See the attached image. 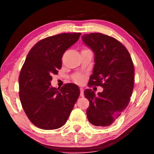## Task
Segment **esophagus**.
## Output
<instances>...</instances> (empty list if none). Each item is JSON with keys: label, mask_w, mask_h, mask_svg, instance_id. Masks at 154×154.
Listing matches in <instances>:
<instances>
[{"label": "esophagus", "mask_w": 154, "mask_h": 154, "mask_svg": "<svg viewBox=\"0 0 154 154\" xmlns=\"http://www.w3.org/2000/svg\"><path fill=\"white\" fill-rule=\"evenodd\" d=\"M80 91H81V93H80V96L81 97H83L84 96V93H83V92H84V89L83 88H80Z\"/></svg>", "instance_id": "34e87169"}]
</instances>
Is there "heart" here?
<instances>
[{"label":"heart","mask_w":154,"mask_h":154,"mask_svg":"<svg viewBox=\"0 0 154 154\" xmlns=\"http://www.w3.org/2000/svg\"><path fill=\"white\" fill-rule=\"evenodd\" d=\"M73 81H74L75 83H83L84 81V79L83 76H81V75H75V76L73 77Z\"/></svg>","instance_id":"1"}]
</instances>
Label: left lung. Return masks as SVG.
Segmentation results:
<instances>
[{
    "label": "left lung",
    "instance_id": "obj_1",
    "mask_svg": "<svg viewBox=\"0 0 154 154\" xmlns=\"http://www.w3.org/2000/svg\"><path fill=\"white\" fill-rule=\"evenodd\" d=\"M82 39L94 53L88 85L104 88L97 94L91 89L84 90L90 102L87 117L92 125L106 127L114 123L129 104L134 88L133 62L125 46L114 38L91 33Z\"/></svg>",
    "mask_w": 154,
    "mask_h": 154
}]
</instances>
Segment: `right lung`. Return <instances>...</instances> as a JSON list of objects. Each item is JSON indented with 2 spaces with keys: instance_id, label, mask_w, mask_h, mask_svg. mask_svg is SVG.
<instances>
[{
  "instance_id": "right-lung-1",
  "label": "right lung",
  "mask_w": 154,
  "mask_h": 154,
  "mask_svg": "<svg viewBox=\"0 0 154 154\" xmlns=\"http://www.w3.org/2000/svg\"><path fill=\"white\" fill-rule=\"evenodd\" d=\"M81 33L47 37L30 50L19 78L21 104L28 119L43 130L64 125L80 95L78 85L67 83L52 88V75L62 68L65 51L79 39Z\"/></svg>"
}]
</instances>
